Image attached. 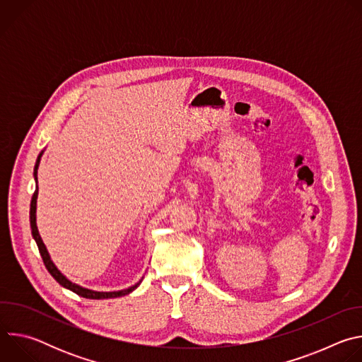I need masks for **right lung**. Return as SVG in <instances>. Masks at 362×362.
Returning a JSON list of instances; mask_svg holds the SVG:
<instances>
[{
  "mask_svg": "<svg viewBox=\"0 0 362 362\" xmlns=\"http://www.w3.org/2000/svg\"><path fill=\"white\" fill-rule=\"evenodd\" d=\"M41 154H42V151L38 154L35 166H34V179H35V182H37V169H38V165H40ZM37 196H38V186H37V189H35V192H34V194H33V197H31V204H30V225H31V233H33L34 240L37 242L40 255H41V257H42V262H44L47 271L51 274V276H53L62 286H64V288L73 291L74 293H77V295H80V296H83V298H87V299H107V298L124 296V295L130 293L132 291H134V289L140 285L141 281H139L136 285H133V286H130V288H127V289H123V291H115V292H95V291L86 289V288H83V286H80V285H76V284H73L71 281H69V279L56 268V265L53 264V261H51V257H49V255H48V252H47V247H45V245L42 243V239H41V236H40V233H38L37 223H35Z\"/></svg>",
  "mask_w": 362,
  "mask_h": 362,
  "instance_id": "obj_1",
  "label": "right lung"
}]
</instances>
